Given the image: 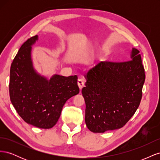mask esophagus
Here are the masks:
<instances>
[{
  "mask_svg": "<svg viewBox=\"0 0 160 160\" xmlns=\"http://www.w3.org/2000/svg\"><path fill=\"white\" fill-rule=\"evenodd\" d=\"M77 83H78V86L80 89H81L82 88H83L84 85H85V81L83 79H78V82H77Z\"/></svg>",
  "mask_w": 160,
  "mask_h": 160,
  "instance_id": "1",
  "label": "esophagus"
}]
</instances>
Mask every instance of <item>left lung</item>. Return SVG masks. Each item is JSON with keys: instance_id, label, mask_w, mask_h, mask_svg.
Here are the masks:
<instances>
[{"instance_id": "obj_1", "label": "left lung", "mask_w": 160, "mask_h": 160, "mask_svg": "<svg viewBox=\"0 0 160 160\" xmlns=\"http://www.w3.org/2000/svg\"><path fill=\"white\" fill-rule=\"evenodd\" d=\"M130 60L100 62L86 72L82 89L85 123L93 133L122 128L134 115L146 79L139 51L132 48Z\"/></svg>"}]
</instances>
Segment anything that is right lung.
<instances>
[{"label": "right lung", "instance_id": "1", "mask_svg": "<svg viewBox=\"0 0 160 160\" xmlns=\"http://www.w3.org/2000/svg\"><path fill=\"white\" fill-rule=\"evenodd\" d=\"M34 36L23 43L11 64L9 93L11 103L25 122L33 126L50 129L57 123L62 107L79 93L77 76L52 75L50 79L35 69L32 46Z\"/></svg>", "mask_w": 160, "mask_h": 160}]
</instances>
